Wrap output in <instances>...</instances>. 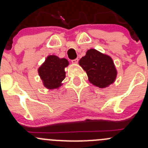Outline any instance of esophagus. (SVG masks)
Here are the masks:
<instances>
[{"label": "esophagus", "mask_w": 148, "mask_h": 148, "mask_svg": "<svg viewBox=\"0 0 148 148\" xmlns=\"http://www.w3.org/2000/svg\"><path fill=\"white\" fill-rule=\"evenodd\" d=\"M79 62V59H74V60H71V62H72L73 64H77Z\"/></svg>", "instance_id": "1"}]
</instances>
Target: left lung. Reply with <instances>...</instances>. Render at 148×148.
<instances>
[{"label":"left lung","instance_id":"obj_1","mask_svg":"<svg viewBox=\"0 0 148 148\" xmlns=\"http://www.w3.org/2000/svg\"><path fill=\"white\" fill-rule=\"evenodd\" d=\"M86 71L89 81L99 88L112 84L117 77V70L112 59L95 49H89L79 62Z\"/></svg>","mask_w":148,"mask_h":148}]
</instances>
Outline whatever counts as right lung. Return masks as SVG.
<instances>
[{"label": "right lung", "instance_id": "add662e5", "mask_svg": "<svg viewBox=\"0 0 148 148\" xmlns=\"http://www.w3.org/2000/svg\"><path fill=\"white\" fill-rule=\"evenodd\" d=\"M69 64L66 59H59L58 56L51 55L46 58L45 62L38 69V74L47 89H53L62 85L64 79V68Z\"/></svg>", "mask_w": 148, "mask_h": 148}]
</instances>
